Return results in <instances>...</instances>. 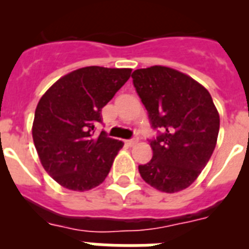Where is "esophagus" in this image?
I'll return each instance as SVG.
<instances>
[{
  "label": "esophagus",
  "mask_w": 249,
  "mask_h": 249,
  "mask_svg": "<svg viewBox=\"0 0 249 249\" xmlns=\"http://www.w3.org/2000/svg\"><path fill=\"white\" fill-rule=\"evenodd\" d=\"M138 142V137H133L131 138V140H127L126 143L128 144V146H133V144H136Z\"/></svg>",
  "instance_id": "esophagus-1"
}]
</instances>
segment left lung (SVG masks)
Wrapping results in <instances>:
<instances>
[{"mask_svg":"<svg viewBox=\"0 0 249 249\" xmlns=\"http://www.w3.org/2000/svg\"><path fill=\"white\" fill-rule=\"evenodd\" d=\"M157 137L149 140L152 160L141 177L156 190L175 193L190 187L214 151L219 114L210 92L192 77L164 66L132 73Z\"/></svg>","mask_w":249,"mask_h":249,"instance_id":"left-lung-1","label":"left lung"}]
</instances>
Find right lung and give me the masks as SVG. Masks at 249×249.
Wrapping results in <instances>:
<instances>
[{
  "mask_svg": "<svg viewBox=\"0 0 249 249\" xmlns=\"http://www.w3.org/2000/svg\"><path fill=\"white\" fill-rule=\"evenodd\" d=\"M131 68L83 67L66 74L43 94L35 112L32 137L46 172L72 191L105 181L122 141L94 136L101 111L128 81Z\"/></svg>",
  "mask_w": 249,
  "mask_h": 249,
  "instance_id": "right-lung-1",
  "label": "right lung"
}]
</instances>
